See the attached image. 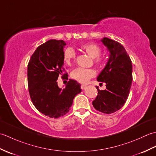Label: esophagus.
<instances>
[{"mask_svg": "<svg viewBox=\"0 0 156 156\" xmlns=\"http://www.w3.org/2000/svg\"><path fill=\"white\" fill-rule=\"evenodd\" d=\"M86 88H87V85H84V84L81 85V88L82 89V90H84Z\"/></svg>", "mask_w": 156, "mask_h": 156, "instance_id": "34e87169", "label": "esophagus"}]
</instances>
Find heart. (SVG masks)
<instances>
[{
  "label": "heart",
  "mask_w": 156,
  "mask_h": 156,
  "mask_svg": "<svg viewBox=\"0 0 156 156\" xmlns=\"http://www.w3.org/2000/svg\"><path fill=\"white\" fill-rule=\"evenodd\" d=\"M80 49L93 58L94 64L98 67H102L104 66V59L100 56L101 48L97 44L94 43H85L80 45ZM75 58V52L71 48H66L63 52V60L67 65H71ZM95 75L96 72L92 68H78L71 73V77L82 84L87 83L90 78L94 77Z\"/></svg>",
  "instance_id": "1"
}]
</instances>
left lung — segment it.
Segmentation results:
<instances>
[{"label":"left lung","instance_id":"8db88e82","mask_svg":"<svg viewBox=\"0 0 156 156\" xmlns=\"http://www.w3.org/2000/svg\"><path fill=\"white\" fill-rule=\"evenodd\" d=\"M110 53L107 65L97 77L98 82L106 83L105 90H100L92 102L96 110L111 114L122 107L131 87L132 64L125 48L120 43L107 37L101 39Z\"/></svg>","mask_w":156,"mask_h":156}]
</instances>
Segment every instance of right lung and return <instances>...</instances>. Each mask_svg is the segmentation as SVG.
I'll return each instance as SVG.
<instances>
[{"label":"right lung","instance_id":"add662e5","mask_svg":"<svg viewBox=\"0 0 156 156\" xmlns=\"http://www.w3.org/2000/svg\"><path fill=\"white\" fill-rule=\"evenodd\" d=\"M63 40L51 39L39 45L33 54L27 68L28 87L33 104L50 118H59L69 111L76 95L81 92L80 84L69 80L66 87H58L59 75L64 74Z\"/></svg>","mask_w":156,"mask_h":156}]
</instances>
